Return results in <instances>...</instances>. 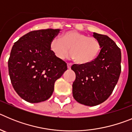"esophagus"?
<instances>
[{
	"mask_svg": "<svg viewBox=\"0 0 132 132\" xmlns=\"http://www.w3.org/2000/svg\"><path fill=\"white\" fill-rule=\"evenodd\" d=\"M71 65H72L71 63H67V68L71 69Z\"/></svg>",
	"mask_w": 132,
	"mask_h": 132,
	"instance_id": "34e87169",
	"label": "esophagus"
}]
</instances>
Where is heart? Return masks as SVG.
I'll use <instances>...</instances> for the list:
<instances>
[{
	"label": "heart",
	"instance_id": "b5f03b06",
	"mask_svg": "<svg viewBox=\"0 0 132 132\" xmlns=\"http://www.w3.org/2000/svg\"><path fill=\"white\" fill-rule=\"evenodd\" d=\"M50 47L58 59H64L71 51V57L76 59L79 63L86 64L97 57L101 45L94 37L70 30L63 34L61 38H53L50 42Z\"/></svg>",
	"mask_w": 132,
	"mask_h": 132
}]
</instances>
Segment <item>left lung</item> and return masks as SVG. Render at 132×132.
Returning <instances> with one entry per match:
<instances>
[{
    "label": "left lung",
    "mask_w": 132,
    "mask_h": 132,
    "mask_svg": "<svg viewBox=\"0 0 132 132\" xmlns=\"http://www.w3.org/2000/svg\"><path fill=\"white\" fill-rule=\"evenodd\" d=\"M100 42L101 52L96 59L86 64H74L75 73L73 95L79 103L93 106L108 98L117 84L121 73V51L106 35L93 33Z\"/></svg>",
    "instance_id": "8db88e82"
}]
</instances>
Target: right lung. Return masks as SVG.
<instances>
[{
  "label": "right lung",
  "instance_id": "right-lung-1",
  "mask_svg": "<svg viewBox=\"0 0 132 132\" xmlns=\"http://www.w3.org/2000/svg\"><path fill=\"white\" fill-rule=\"evenodd\" d=\"M59 29L30 31L14 43L8 61L12 85L21 98L31 103L51 97L55 80L67 69V63L50 50Z\"/></svg>",
  "mask_w": 132,
  "mask_h": 132
}]
</instances>
